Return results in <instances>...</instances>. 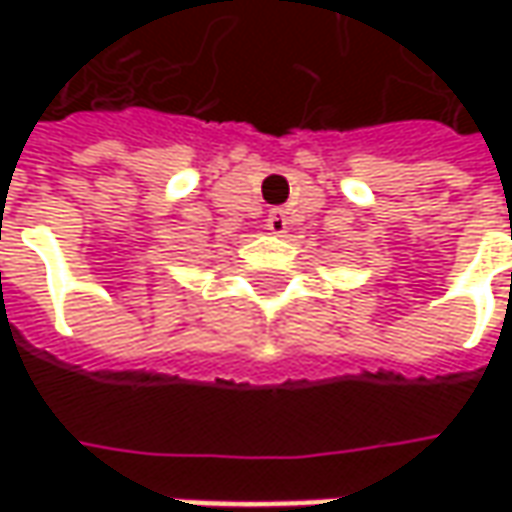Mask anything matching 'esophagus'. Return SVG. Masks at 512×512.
<instances>
[{"instance_id":"1","label":"esophagus","mask_w":512,"mask_h":512,"mask_svg":"<svg viewBox=\"0 0 512 512\" xmlns=\"http://www.w3.org/2000/svg\"><path fill=\"white\" fill-rule=\"evenodd\" d=\"M265 222H267V230H270V233H276V236L287 233V216L282 213V210H273V213L267 216Z\"/></svg>"}]
</instances>
